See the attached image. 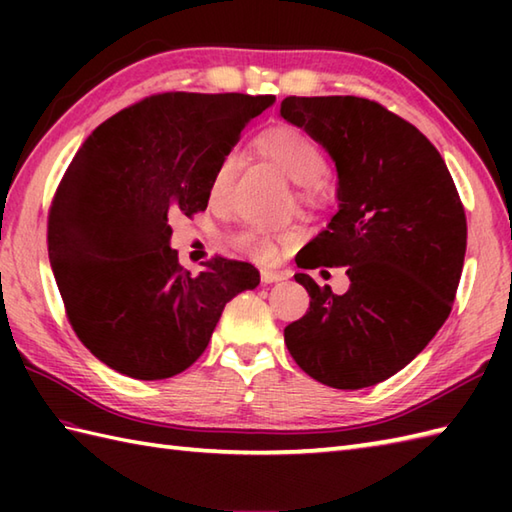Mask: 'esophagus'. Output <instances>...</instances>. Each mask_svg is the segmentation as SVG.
I'll return each mask as SVG.
<instances>
[{
	"label": "esophagus",
	"instance_id": "34e87169",
	"mask_svg": "<svg viewBox=\"0 0 512 512\" xmlns=\"http://www.w3.org/2000/svg\"><path fill=\"white\" fill-rule=\"evenodd\" d=\"M281 279H284V275L275 273V270H270V268L262 270V281H264V284H275V281H281Z\"/></svg>",
	"mask_w": 512,
	"mask_h": 512
}]
</instances>
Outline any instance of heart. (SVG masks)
<instances>
[{
  "instance_id": "heart-1",
  "label": "heart",
  "mask_w": 512,
  "mask_h": 512,
  "mask_svg": "<svg viewBox=\"0 0 512 512\" xmlns=\"http://www.w3.org/2000/svg\"><path fill=\"white\" fill-rule=\"evenodd\" d=\"M257 149L259 154L266 156L273 165L281 169L284 176L292 182L301 184V193L306 198H314L319 191V180L323 173L328 171V158H325L323 149L314 143V140L299 127L292 125H277L270 127L266 132L257 136ZM239 171V156L235 151L226 154L211 176L209 193L211 200L220 202L224 200L228 191H231L235 176ZM235 244L244 253L264 257L270 250V237L264 228H248V231L239 233L235 237Z\"/></svg>"
}]
</instances>
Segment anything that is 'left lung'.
<instances>
[{"label": "left lung", "instance_id": "8db88e82", "mask_svg": "<svg viewBox=\"0 0 512 512\" xmlns=\"http://www.w3.org/2000/svg\"><path fill=\"white\" fill-rule=\"evenodd\" d=\"M281 116L323 145L339 173V211L295 262L345 266L350 279L347 292L334 295L295 275L310 308L284 330L288 352L334 389L383 383L451 314L466 253L458 189L429 138L376 101L288 96Z\"/></svg>", "mask_w": 512, "mask_h": 512}]
</instances>
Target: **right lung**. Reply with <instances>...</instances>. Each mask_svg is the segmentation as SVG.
<instances>
[{
    "label": "right lung",
    "instance_id": "obj_1",
    "mask_svg": "<svg viewBox=\"0 0 512 512\" xmlns=\"http://www.w3.org/2000/svg\"><path fill=\"white\" fill-rule=\"evenodd\" d=\"M275 96L165 92L107 118L76 151L48 213V255L79 341L129 378L191 367L228 301L259 284L215 255L191 275L169 217L209 204L211 176Z\"/></svg>",
    "mask_w": 512,
    "mask_h": 512
}]
</instances>
